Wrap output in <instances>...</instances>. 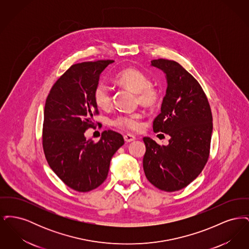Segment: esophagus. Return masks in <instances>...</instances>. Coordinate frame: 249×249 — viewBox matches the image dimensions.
Here are the masks:
<instances>
[{"label": "esophagus", "mask_w": 249, "mask_h": 249, "mask_svg": "<svg viewBox=\"0 0 249 249\" xmlns=\"http://www.w3.org/2000/svg\"><path fill=\"white\" fill-rule=\"evenodd\" d=\"M124 140L125 142H130L135 140V136L132 134H125L124 135Z\"/></svg>", "instance_id": "esophagus-1"}]
</instances>
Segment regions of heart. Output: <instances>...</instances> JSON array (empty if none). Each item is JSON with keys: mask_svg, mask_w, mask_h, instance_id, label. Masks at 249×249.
<instances>
[{"mask_svg": "<svg viewBox=\"0 0 249 249\" xmlns=\"http://www.w3.org/2000/svg\"><path fill=\"white\" fill-rule=\"evenodd\" d=\"M116 82L125 89L136 93L137 102L145 107H154L160 100V89L150 83L146 74L135 68H127L115 77ZM92 97L96 107L102 110H108L112 107V94L107 84L98 83L95 86ZM142 114L133 112L119 114L112 119V125L123 130H137L140 129Z\"/></svg>", "mask_w": 249, "mask_h": 249, "instance_id": "obj_1", "label": "heart"}]
</instances>
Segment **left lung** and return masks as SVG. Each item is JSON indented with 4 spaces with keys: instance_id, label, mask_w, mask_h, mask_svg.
<instances>
[{
    "instance_id": "8db88e82",
    "label": "left lung",
    "mask_w": 249,
    "mask_h": 249,
    "mask_svg": "<svg viewBox=\"0 0 249 249\" xmlns=\"http://www.w3.org/2000/svg\"><path fill=\"white\" fill-rule=\"evenodd\" d=\"M151 66L166 74L167 89L160 114L153 121L155 132L170 135L160 146L143 137L145 153L142 167L147 180L160 190H182L201 174L207 162L213 118L201 85L178 62L151 60Z\"/></svg>"
}]
</instances>
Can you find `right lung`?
Returning <instances> with one entry per match:
<instances>
[{"label":"right lung","mask_w":249,"mask_h":249,"mask_svg":"<svg viewBox=\"0 0 249 249\" xmlns=\"http://www.w3.org/2000/svg\"><path fill=\"white\" fill-rule=\"evenodd\" d=\"M114 60L73 64L53 85L48 94L43 128V148L48 164L72 190L88 192L107 179L110 160L124 143L114 130L103 132L99 142L86 139L98 115L92 97L100 75ZM99 124V123H98Z\"/></svg>","instance_id":"add662e5"}]
</instances>
